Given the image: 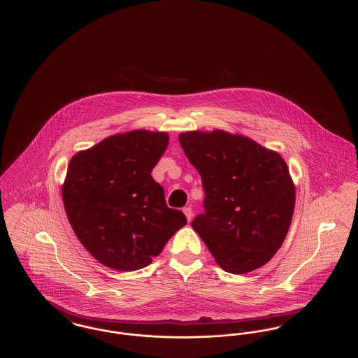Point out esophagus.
<instances>
[{"label":"esophagus","instance_id":"esophagus-1","mask_svg":"<svg viewBox=\"0 0 358 358\" xmlns=\"http://www.w3.org/2000/svg\"><path fill=\"white\" fill-rule=\"evenodd\" d=\"M182 211H184V214H185V217H187V220H192L193 211H192V208H191V207H184V210H182Z\"/></svg>","mask_w":358,"mask_h":358}]
</instances>
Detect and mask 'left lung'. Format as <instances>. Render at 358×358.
<instances>
[{"label":"left lung","instance_id":"8db88e82","mask_svg":"<svg viewBox=\"0 0 358 358\" xmlns=\"http://www.w3.org/2000/svg\"><path fill=\"white\" fill-rule=\"evenodd\" d=\"M180 144L204 189L193 230L231 274L260 268L289 231L296 188L283 158L252 138L224 131L185 132Z\"/></svg>","mask_w":358,"mask_h":358}]
</instances>
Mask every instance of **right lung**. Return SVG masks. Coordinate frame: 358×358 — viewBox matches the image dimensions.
<instances>
[{
	"label": "right lung",
	"instance_id": "1",
	"mask_svg": "<svg viewBox=\"0 0 358 358\" xmlns=\"http://www.w3.org/2000/svg\"><path fill=\"white\" fill-rule=\"evenodd\" d=\"M167 144L165 132L138 129L72 157L64 207L83 247L103 266L144 268L187 224L182 211L167 207L164 188L151 176Z\"/></svg>",
	"mask_w": 358,
	"mask_h": 358
}]
</instances>
